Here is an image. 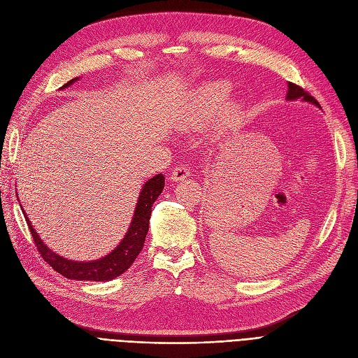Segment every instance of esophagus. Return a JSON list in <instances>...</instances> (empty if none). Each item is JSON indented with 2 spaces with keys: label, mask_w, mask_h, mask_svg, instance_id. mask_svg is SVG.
I'll use <instances>...</instances> for the list:
<instances>
[{
  "label": "esophagus",
  "mask_w": 358,
  "mask_h": 358,
  "mask_svg": "<svg viewBox=\"0 0 358 358\" xmlns=\"http://www.w3.org/2000/svg\"><path fill=\"white\" fill-rule=\"evenodd\" d=\"M190 176V168L187 165H178L173 169V173H171V180L173 181H181L185 177Z\"/></svg>",
  "instance_id": "esophagus-1"
}]
</instances>
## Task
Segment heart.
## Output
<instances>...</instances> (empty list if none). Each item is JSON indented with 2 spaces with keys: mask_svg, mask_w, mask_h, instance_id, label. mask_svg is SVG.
I'll return each instance as SVG.
<instances>
[{
  "mask_svg": "<svg viewBox=\"0 0 358 358\" xmlns=\"http://www.w3.org/2000/svg\"><path fill=\"white\" fill-rule=\"evenodd\" d=\"M228 93H229V86L222 82L210 83L201 89L199 101H197L194 121L205 122L209 118H212L217 113V110L222 106L225 99L228 98ZM234 113H236L234 106H228L225 110V117L231 118L234 115Z\"/></svg>",
  "mask_w": 358,
  "mask_h": 358,
  "instance_id": "1",
  "label": "heart"
}]
</instances>
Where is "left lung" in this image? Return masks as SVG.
Masks as SVG:
<instances>
[{
  "label": "left lung",
  "instance_id": "1",
  "mask_svg": "<svg viewBox=\"0 0 358 358\" xmlns=\"http://www.w3.org/2000/svg\"><path fill=\"white\" fill-rule=\"evenodd\" d=\"M299 98H303L304 101L307 102H312V103H316L319 105V102L315 99V96L310 95V93L307 90H304L301 86L295 85V83H291L288 82V93H287V99H299Z\"/></svg>",
  "mask_w": 358,
  "mask_h": 358
}]
</instances>
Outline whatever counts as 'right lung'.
Returning <instances> with one entry per match:
<instances>
[{
  "label": "right lung",
  "mask_w": 358,
  "mask_h": 358,
  "mask_svg": "<svg viewBox=\"0 0 358 358\" xmlns=\"http://www.w3.org/2000/svg\"><path fill=\"white\" fill-rule=\"evenodd\" d=\"M76 80L77 77L67 82L63 87L70 86ZM164 185L165 177L162 174L155 176L143 185L142 193L137 200L131 225L127 231L126 237H124V240L118 244V247L113 253L95 262H73L55 255L38 237L32 224L27 220L26 213L24 217L38 252L46 263H50L54 271L69 279H77V281H111V279L126 272L133 265V262L138 256V253L142 252L149 229L152 206L155 203V200H157L158 196L162 193Z\"/></svg>",
  "instance_id": "1"
}]
</instances>
